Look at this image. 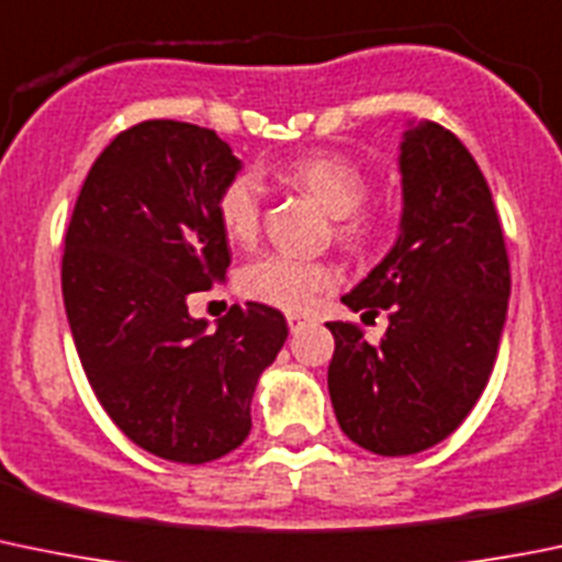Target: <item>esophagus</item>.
I'll return each mask as SVG.
<instances>
[{
	"label": "esophagus",
	"instance_id": "1",
	"mask_svg": "<svg viewBox=\"0 0 562 562\" xmlns=\"http://www.w3.org/2000/svg\"><path fill=\"white\" fill-rule=\"evenodd\" d=\"M304 324H307V315H302V313H288V326H291V331L304 329Z\"/></svg>",
	"mask_w": 562,
	"mask_h": 562
}]
</instances>
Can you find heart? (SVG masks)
Returning a JSON list of instances; mask_svg holds the SVG:
<instances>
[{
  "label": "heart",
  "mask_w": 562,
  "mask_h": 562,
  "mask_svg": "<svg viewBox=\"0 0 562 562\" xmlns=\"http://www.w3.org/2000/svg\"><path fill=\"white\" fill-rule=\"evenodd\" d=\"M280 178L307 192L321 209L342 222L340 233L348 244L370 238V222L357 214L368 194V181L357 165L337 154H313L282 167ZM220 225L233 244H249L260 225V183L252 176H238L220 194ZM335 282V271L324 263L291 258V255H263L247 263L238 274V291L258 304L280 310H304L321 291Z\"/></svg>",
  "instance_id": "b5f03b06"
}]
</instances>
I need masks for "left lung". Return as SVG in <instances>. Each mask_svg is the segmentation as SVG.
I'll list each match as a JSON object with an SVG mask.
<instances>
[{
	"mask_svg": "<svg viewBox=\"0 0 562 562\" xmlns=\"http://www.w3.org/2000/svg\"><path fill=\"white\" fill-rule=\"evenodd\" d=\"M401 222L390 252L340 299L386 310L379 346L329 321V397L342 434L375 456H414L448 439L486 390L510 299L492 189L459 136L406 120L397 145Z\"/></svg>",
	"mask_w": 562,
	"mask_h": 562,
	"instance_id": "8db88e82",
	"label": "left lung"
}]
</instances>
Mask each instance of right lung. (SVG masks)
<instances>
[{
	"label": "right lung",
	"instance_id": "add662e5",
	"mask_svg": "<svg viewBox=\"0 0 562 562\" xmlns=\"http://www.w3.org/2000/svg\"><path fill=\"white\" fill-rule=\"evenodd\" d=\"M216 131L148 120L90 167L65 233L63 299L92 392L134 445L178 464L236 450L285 315L233 304L194 318L189 296L225 282L220 194L241 172Z\"/></svg>",
	"mask_w": 562,
	"mask_h": 562
}]
</instances>
